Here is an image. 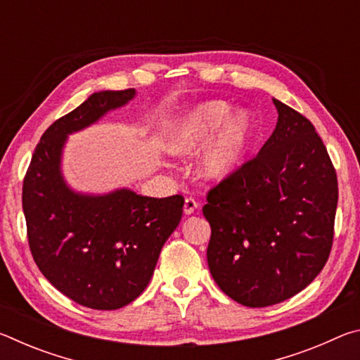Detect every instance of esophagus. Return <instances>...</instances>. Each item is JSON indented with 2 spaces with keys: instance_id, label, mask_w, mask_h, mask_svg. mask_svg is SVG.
Masks as SVG:
<instances>
[{
  "instance_id": "1",
  "label": "esophagus",
  "mask_w": 360,
  "mask_h": 360,
  "mask_svg": "<svg viewBox=\"0 0 360 360\" xmlns=\"http://www.w3.org/2000/svg\"><path fill=\"white\" fill-rule=\"evenodd\" d=\"M197 210H198V203L195 202L193 198H186V202H184V214L186 216H191V214H193V212H197Z\"/></svg>"
}]
</instances>
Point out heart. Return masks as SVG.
<instances>
[{"mask_svg":"<svg viewBox=\"0 0 360 360\" xmlns=\"http://www.w3.org/2000/svg\"><path fill=\"white\" fill-rule=\"evenodd\" d=\"M231 111L225 101H205L181 115L168 139L176 155H195L210 143L198 163L203 179L221 182L241 168L254 138V124L246 111Z\"/></svg>","mask_w":360,"mask_h":360,"instance_id":"obj_1","label":"heart"}]
</instances>
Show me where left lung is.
Wrapping results in <instances>:
<instances>
[{"label":"left lung","instance_id":"left-lung-1","mask_svg":"<svg viewBox=\"0 0 360 360\" xmlns=\"http://www.w3.org/2000/svg\"><path fill=\"white\" fill-rule=\"evenodd\" d=\"M278 122L259 154L211 188L203 216L211 276L235 302L264 308L319 275L333 241L338 182L311 122L273 98Z\"/></svg>","mask_w":360,"mask_h":360}]
</instances>
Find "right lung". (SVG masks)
<instances>
[{
  "label": "right lung",
  "mask_w": 360,
  "mask_h": 360,
  "mask_svg": "<svg viewBox=\"0 0 360 360\" xmlns=\"http://www.w3.org/2000/svg\"><path fill=\"white\" fill-rule=\"evenodd\" d=\"M135 89L95 92L49 127L23 181L22 205L33 259L53 288L92 309H117L148 288L184 198L143 197L130 188L82 193L62 172L72 133L125 106Z\"/></svg>",
  "instance_id": "obj_1"
}]
</instances>
